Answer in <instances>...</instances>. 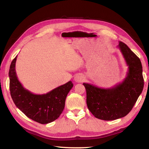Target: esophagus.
I'll return each mask as SVG.
<instances>
[{
    "mask_svg": "<svg viewBox=\"0 0 149 149\" xmlns=\"http://www.w3.org/2000/svg\"><path fill=\"white\" fill-rule=\"evenodd\" d=\"M84 75L82 74L77 75L74 78L75 81L77 82V83H82V82L84 81Z\"/></svg>",
    "mask_w": 149,
    "mask_h": 149,
    "instance_id": "34e87169",
    "label": "esophagus"
}]
</instances>
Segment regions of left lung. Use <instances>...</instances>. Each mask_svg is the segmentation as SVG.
<instances>
[{
    "label": "left lung",
    "mask_w": 149,
    "mask_h": 149,
    "mask_svg": "<svg viewBox=\"0 0 149 149\" xmlns=\"http://www.w3.org/2000/svg\"><path fill=\"white\" fill-rule=\"evenodd\" d=\"M118 47L128 66L127 75L122 83L110 88L83 83L88 109L95 117L103 120H114L127 115L143 89L140 59L124 43L120 42Z\"/></svg>",
    "instance_id": "8db88e82"
}]
</instances>
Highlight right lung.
<instances>
[{"label": "right lung", "instance_id": "right-lung-1", "mask_svg": "<svg viewBox=\"0 0 149 149\" xmlns=\"http://www.w3.org/2000/svg\"><path fill=\"white\" fill-rule=\"evenodd\" d=\"M17 56L13 60L9 71V89L15 104L28 118L42 124L54 121L65 107L66 97L74 84L72 81L45 94H34L26 89L18 81L15 70Z\"/></svg>", "mask_w": 149, "mask_h": 149}]
</instances>
